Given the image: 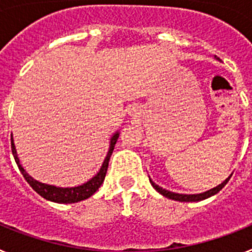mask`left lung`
<instances>
[{"mask_svg":"<svg viewBox=\"0 0 252 252\" xmlns=\"http://www.w3.org/2000/svg\"><path fill=\"white\" fill-rule=\"evenodd\" d=\"M230 178H231V175L227 178L226 180H224L223 183H221L220 186L216 187V188L209 189V190H207V192L199 193V194H179V193H173V192H169V190H166V189H162L161 187L157 186V184L154 183L151 179H150V183H151V186H153L154 188L157 189L158 192L160 193V194H162L164 197H166V198H170V199H174V201H179V202H198V201H203V199H206V198L212 197V195H215L216 193L220 192V190H221V189L226 186L227 182L230 180Z\"/></svg>","mask_w":252,"mask_h":252,"instance_id":"1","label":"left lung"}]
</instances>
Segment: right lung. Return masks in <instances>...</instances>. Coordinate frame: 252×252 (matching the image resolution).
Returning a JSON list of instances; mask_svg holds the SVG:
<instances>
[{"mask_svg":"<svg viewBox=\"0 0 252 252\" xmlns=\"http://www.w3.org/2000/svg\"><path fill=\"white\" fill-rule=\"evenodd\" d=\"M117 139H119V132H116L112 136V139H111L110 150H108V154H107L106 159H104L98 173L92 179L88 180L87 183L82 184L79 187H73V188H58V187L48 186V184L40 183L37 180L32 179L26 173L25 169L22 168L21 164H20V160L16 154V149H15V145H13L12 137H11V150H12L13 158H15V161H16L17 166H19L20 171H21V174L24 175L26 182L30 184L31 188L34 189L37 194H40L43 198L48 199V201L57 202V203H75V202L84 201V199L90 198L92 194H94L98 190L99 187H101V184L103 183L104 177H106L107 173V168H108V161H110V158L112 155L113 148H115L116 142H117Z\"/></svg>","mask_w":252,"mask_h":252,"instance_id":"add662e5","label":"right lung"}]
</instances>
